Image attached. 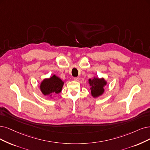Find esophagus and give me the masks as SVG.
Returning <instances> with one entry per match:
<instances>
[{
    "mask_svg": "<svg viewBox=\"0 0 150 150\" xmlns=\"http://www.w3.org/2000/svg\"><path fill=\"white\" fill-rule=\"evenodd\" d=\"M74 80L75 81H79L80 80V78L79 77H74Z\"/></svg>",
    "mask_w": 150,
    "mask_h": 150,
    "instance_id": "1",
    "label": "esophagus"
}]
</instances>
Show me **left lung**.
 Listing matches in <instances>:
<instances>
[{"instance_id": "8db88e82", "label": "left lung", "mask_w": 150, "mask_h": 150, "mask_svg": "<svg viewBox=\"0 0 150 150\" xmlns=\"http://www.w3.org/2000/svg\"><path fill=\"white\" fill-rule=\"evenodd\" d=\"M89 83L91 86V94L94 97H97L101 95L103 93L104 86L106 85V82L104 79H99L98 78H95L93 80H89Z\"/></svg>"}]
</instances>
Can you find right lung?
I'll use <instances>...</instances> for the list:
<instances>
[{
    "label": "right lung",
    "mask_w": 150,
    "mask_h": 150,
    "mask_svg": "<svg viewBox=\"0 0 150 150\" xmlns=\"http://www.w3.org/2000/svg\"><path fill=\"white\" fill-rule=\"evenodd\" d=\"M64 85V82L55 75L50 79H45L41 83L40 88L44 95H50L52 93H59Z\"/></svg>",
    "instance_id": "1"
}]
</instances>
